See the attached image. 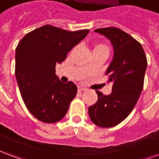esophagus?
Segmentation results:
<instances>
[{"label": "esophagus", "instance_id": "34e87169", "mask_svg": "<svg viewBox=\"0 0 159 159\" xmlns=\"http://www.w3.org/2000/svg\"><path fill=\"white\" fill-rule=\"evenodd\" d=\"M86 89L85 88H83V87H78V92H83V91H85Z\"/></svg>", "mask_w": 159, "mask_h": 159}]
</instances>
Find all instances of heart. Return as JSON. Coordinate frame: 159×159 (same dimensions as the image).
Returning <instances> with one entry per match:
<instances>
[{
    "instance_id": "obj_1",
    "label": "heart",
    "mask_w": 159,
    "mask_h": 159,
    "mask_svg": "<svg viewBox=\"0 0 159 159\" xmlns=\"http://www.w3.org/2000/svg\"><path fill=\"white\" fill-rule=\"evenodd\" d=\"M107 48L106 46L104 45H96L95 46V48Z\"/></svg>"
}]
</instances>
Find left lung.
Segmentation results:
<instances>
[{"label":"left lung","instance_id":"8db88e82","mask_svg":"<svg viewBox=\"0 0 159 159\" xmlns=\"http://www.w3.org/2000/svg\"><path fill=\"white\" fill-rule=\"evenodd\" d=\"M109 40L113 57L106 74L112 91L104 95L96 91L98 100L89 107L91 121L97 126L110 128L123 122L136 105L142 91L147 60L140 42L115 27L93 30Z\"/></svg>","mask_w":159,"mask_h":159}]
</instances>
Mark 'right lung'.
I'll list each match as a JSON object with an SVG mask.
<instances>
[{"instance_id": "add662e5", "label": "right lung", "mask_w": 159, "mask_h": 159, "mask_svg": "<svg viewBox=\"0 0 159 159\" xmlns=\"http://www.w3.org/2000/svg\"><path fill=\"white\" fill-rule=\"evenodd\" d=\"M89 32L47 25L26 34L17 46L15 76L21 96L30 112L43 123L62 119L76 95V84L60 82L55 66Z\"/></svg>"}]
</instances>
